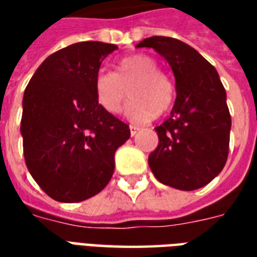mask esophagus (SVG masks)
I'll use <instances>...</instances> for the list:
<instances>
[{
  "label": "esophagus",
  "instance_id": "34e87169",
  "mask_svg": "<svg viewBox=\"0 0 257 257\" xmlns=\"http://www.w3.org/2000/svg\"><path fill=\"white\" fill-rule=\"evenodd\" d=\"M129 129H131V135H132V136H135V135L138 134V132H139V126H135V125H131V126H129Z\"/></svg>",
  "mask_w": 257,
  "mask_h": 257
}]
</instances>
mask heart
I'll list each match as a JSON object with an SVG mask.
<instances>
[{
  "instance_id": "b5f03b06",
  "label": "heart",
  "mask_w": 257,
  "mask_h": 257,
  "mask_svg": "<svg viewBox=\"0 0 257 257\" xmlns=\"http://www.w3.org/2000/svg\"><path fill=\"white\" fill-rule=\"evenodd\" d=\"M126 117L134 122H147L172 107L176 88L169 75L158 68L154 59L143 53L122 58L115 73L100 70L93 79V92L99 106L108 114H117L126 97Z\"/></svg>"
}]
</instances>
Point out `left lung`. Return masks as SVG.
<instances>
[{"label":"left lung","instance_id":"8db88e82","mask_svg":"<svg viewBox=\"0 0 257 257\" xmlns=\"http://www.w3.org/2000/svg\"><path fill=\"white\" fill-rule=\"evenodd\" d=\"M138 48H153L175 75L176 100L157 126L158 146L149 165L158 182L191 191L221 172L228 156L231 117L216 68L194 48L171 37H150Z\"/></svg>","mask_w":257,"mask_h":257}]
</instances>
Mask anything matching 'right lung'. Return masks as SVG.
Instances as JSON below:
<instances>
[{
	"label": "right lung",
	"mask_w": 257,
	"mask_h": 257,
	"mask_svg": "<svg viewBox=\"0 0 257 257\" xmlns=\"http://www.w3.org/2000/svg\"><path fill=\"white\" fill-rule=\"evenodd\" d=\"M114 44L77 42L48 56L23 96L20 132L29 172L51 198L79 202L106 187L129 125L96 100L93 79Z\"/></svg>",
	"instance_id": "obj_1"
}]
</instances>
